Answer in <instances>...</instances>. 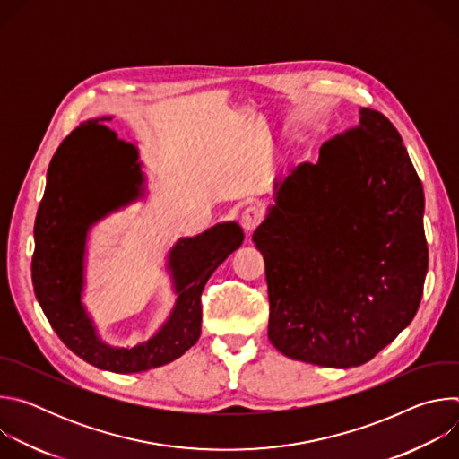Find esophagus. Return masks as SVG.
Masks as SVG:
<instances>
[{
    "label": "esophagus",
    "instance_id": "obj_1",
    "mask_svg": "<svg viewBox=\"0 0 459 459\" xmlns=\"http://www.w3.org/2000/svg\"><path fill=\"white\" fill-rule=\"evenodd\" d=\"M261 221H264V211H261L259 207L255 205H250L243 211L241 214V227L245 229V232H252Z\"/></svg>",
    "mask_w": 459,
    "mask_h": 459
}]
</instances>
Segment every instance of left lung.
<instances>
[{"mask_svg": "<svg viewBox=\"0 0 459 459\" xmlns=\"http://www.w3.org/2000/svg\"><path fill=\"white\" fill-rule=\"evenodd\" d=\"M425 195L381 112L325 142L316 163L276 183L252 241L264 254L269 340L285 356L349 368L414 319L429 267Z\"/></svg>", "mask_w": 459, "mask_h": 459, "instance_id": "left-lung-1", "label": "left lung"}]
</instances>
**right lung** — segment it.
I'll return each mask as SVG.
<instances>
[{
  "label": "right lung",
  "instance_id": "obj_1",
  "mask_svg": "<svg viewBox=\"0 0 459 459\" xmlns=\"http://www.w3.org/2000/svg\"><path fill=\"white\" fill-rule=\"evenodd\" d=\"M101 119L76 126L50 160L47 186L34 223L32 285L54 333L87 363L119 374L143 372L183 356L202 334V292L211 274L243 243L238 223L179 239L170 252L178 301L163 329L147 343L112 349L100 342L82 305L83 248L89 225L138 195V151ZM116 166L129 181L120 198L104 205L102 186Z\"/></svg>",
  "mask_w": 459,
  "mask_h": 459
}]
</instances>
